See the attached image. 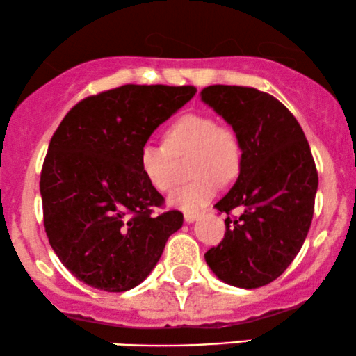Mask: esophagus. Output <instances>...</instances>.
Segmentation results:
<instances>
[{
    "mask_svg": "<svg viewBox=\"0 0 356 356\" xmlns=\"http://www.w3.org/2000/svg\"><path fill=\"white\" fill-rule=\"evenodd\" d=\"M197 218H199L197 212H184V219H186V222H194Z\"/></svg>",
    "mask_w": 356,
    "mask_h": 356,
    "instance_id": "esophagus-1",
    "label": "esophagus"
}]
</instances>
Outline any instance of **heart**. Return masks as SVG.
<instances>
[{
  "label": "heart",
  "mask_w": 356,
  "mask_h": 356,
  "mask_svg": "<svg viewBox=\"0 0 356 356\" xmlns=\"http://www.w3.org/2000/svg\"><path fill=\"white\" fill-rule=\"evenodd\" d=\"M192 154L191 182L177 187L169 202L182 211H199L216 195L220 182H229L241 167V145L236 134L218 125L211 115L186 113L165 130V144L147 142L138 152L142 174L152 187L165 192L174 186V155Z\"/></svg>",
  "instance_id": "heart-1"
}]
</instances>
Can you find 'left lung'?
Here are the masks:
<instances>
[{
	"label": "left lung",
	"instance_id": "8db88e82",
	"mask_svg": "<svg viewBox=\"0 0 356 356\" xmlns=\"http://www.w3.org/2000/svg\"><path fill=\"white\" fill-rule=\"evenodd\" d=\"M234 130L239 177L216 204L226 212V234L204 254L216 276L236 288L269 284L293 263L312 226L318 172L303 129L269 93L211 85L201 92ZM238 209L241 214L231 218Z\"/></svg>",
	"mask_w": 356,
	"mask_h": 356
}]
</instances>
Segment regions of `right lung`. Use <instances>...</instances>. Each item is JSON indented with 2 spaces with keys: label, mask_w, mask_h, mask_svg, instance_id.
Segmentation results:
<instances>
[{
  "label": "right lung",
  "mask_w": 356,
  "mask_h": 356,
  "mask_svg": "<svg viewBox=\"0 0 356 356\" xmlns=\"http://www.w3.org/2000/svg\"><path fill=\"white\" fill-rule=\"evenodd\" d=\"M195 92L122 85L79 102L53 134L40 177L44 231L85 284L108 293L136 288L181 229L182 212L152 214L164 197L142 174L138 152Z\"/></svg>",
  "instance_id": "add662e5"
}]
</instances>
